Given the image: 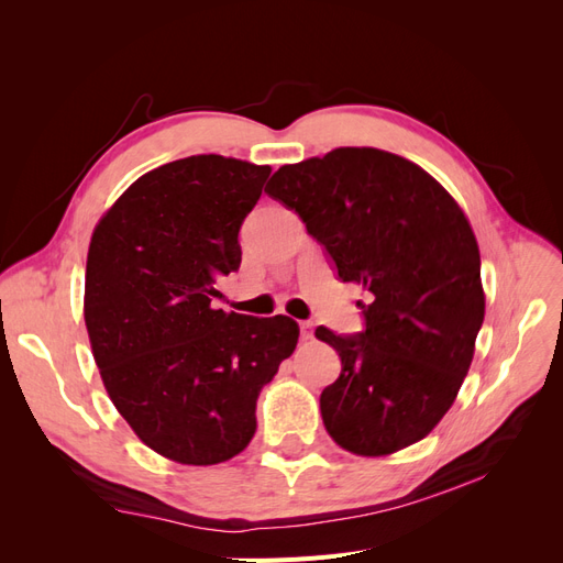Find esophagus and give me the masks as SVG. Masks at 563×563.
Returning a JSON list of instances; mask_svg holds the SVG:
<instances>
[{"label": "esophagus", "instance_id": "obj_1", "mask_svg": "<svg viewBox=\"0 0 563 563\" xmlns=\"http://www.w3.org/2000/svg\"><path fill=\"white\" fill-rule=\"evenodd\" d=\"M312 333H314L312 321H300V338L302 340H312Z\"/></svg>", "mask_w": 563, "mask_h": 563}]
</instances>
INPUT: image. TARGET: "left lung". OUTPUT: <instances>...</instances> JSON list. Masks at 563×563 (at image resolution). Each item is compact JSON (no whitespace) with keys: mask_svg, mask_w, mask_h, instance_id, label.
<instances>
[{"mask_svg":"<svg viewBox=\"0 0 563 563\" xmlns=\"http://www.w3.org/2000/svg\"><path fill=\"white\" fill-rule=\"evenodd\" d=\"M265 192L302 218L338 279L368 294L360 333L314 331L343 364L321 391L323 428L356 455L416 444L455 401L484 323L465 213L428 172L376 147L286 164Z\"/></svg>","mask_w":563,"mask_h":563,"instance_id":"8db88e82","label":"left lung"}]
</instances>
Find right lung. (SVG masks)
<instances>
[{
    "label": "right lung",
    "instance_id": "1",
    "mask_svg": "<svg viewBox=\"0 0 563 563\" xmlns=\"http://www.w3.org/2000/svg\"><path fill=\"white\" fill-rule=\"evenodd\" d=\"M272 168L223 155L168 162L96 225L84 319L117 411L143 444L216 465L255 434V401L298 343L284 314L211 308L240 269V230Z\"/></svg>",
    "mask_w": 563,
    "mask_h": 563
}]
</instances>
